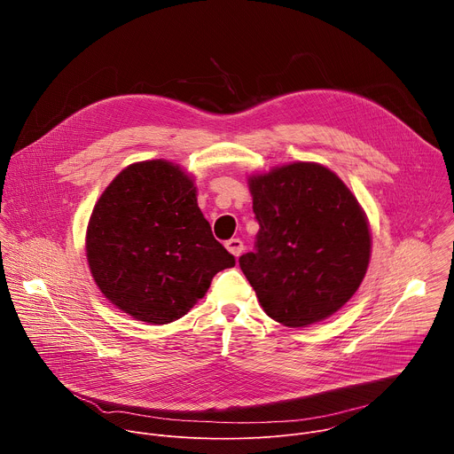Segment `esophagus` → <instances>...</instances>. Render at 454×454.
Instances as JSON below:
<instances>
[{"label": "esophagus", "mask_w": 454, "mask_h": 454, "mask_svg": "<svg viewBox=\"0 0 454 454\" xmlns=\"http://www.w3.org/2000/svg\"><path fill=\"white\" fill-rule=\"evenodd\" d=\"M226 249L233 254V256H240V253L244 251V242L240 239H230L226 240Z\"/></svg>", "instance_id": "obj_1"}]
</instances>
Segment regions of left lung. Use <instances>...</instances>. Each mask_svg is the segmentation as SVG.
Segmentation results:
<instances>
[{
  "instance_id": "obj_1",
  "label": "left lung",
  "mask_w": 454,
  "mask_h": 454,
  "mask_svg": "<svg viewBox=\"0 0 454 454\" xmlns=\"http://www.w3.org/2000/svg\"><path fill=\"white\" fill-rule=\"evenodd\" d=\"M254 249L239 266L270 317L307 327L340 310L370 262L368 221L327 167L296 161L251 176Z\"/></svg>"
}]
</instances>
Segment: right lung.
<instances>
[{"instance_id":"add662e5","label":"right lung","mask_w":454,"mask_h":454,"mask_svg":"<svg viewBox=\"0 0 454 454\" xmlns=\"http://www.w3.org/2000/svg\"><path fill=\"white\" fill-rule=\"evenodd\" d=\"M86 254L102 294L135 319L165 325L203 298L235 256L212 235L196 186L177 165H129L90 217Z\"/></svg>"}]
</instances>
